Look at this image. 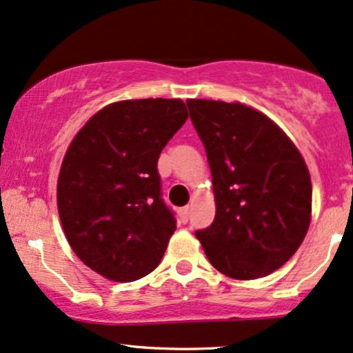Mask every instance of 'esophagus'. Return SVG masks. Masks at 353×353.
Segmentation results:
<instances>
[{
    "mask_svg": "<svg viewBox=\"0 0 353 353\" xmlns=\"http://www.w3.org/2000/svg\"><path fill=\"white\" fill-rule=\"evenodd\" d=\"M178 216H180V221L181 223H188V216H190V208L188 206H185V208H181L180 211H178Z\"/></svg>",
    "mask_w": 353,
    "mask_h": 353,
    "instance_id": "34e87169",
    "label": "esophagus"
}]
</instances>
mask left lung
<instances>
[{
	"label": "left lung",
	"instance_id": "left-lung-1",
	"mask_svg": "<svg viewBox=\"0 0 353 353\" xmlns=\"http://www.w3.org/2000/svg\"><path fill=\"white\" fill-rule=\"evenodd\" d=\"M206 149L216 217L196 230L212 267L236 280L267 276L306 237L312 186L301 154L283 130L241 103L188 99Z\"/></svg>",
	"mask_w": 353,
	"mask_h": 353
}]
</instances>
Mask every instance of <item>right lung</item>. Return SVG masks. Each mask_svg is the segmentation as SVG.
<instances>
[{
    "instance_id": "right-lung-1",
    "label": "right lung",
    "mask_w": 353,
    "mask_h": 353,
    "mask_svg": "<svg viewBox=\"0 0 353 353\" xmlns=\"http://www.w3.org/2000/svg\"><path fill=\"white\" fill-rule=\"evenodd\" d=\"M188 119L181 99H128L103 108L73 139L57 204L78 259L112 281H134L160 263L176 229L157 162Z\"/></svg>"
}]
</instances>
